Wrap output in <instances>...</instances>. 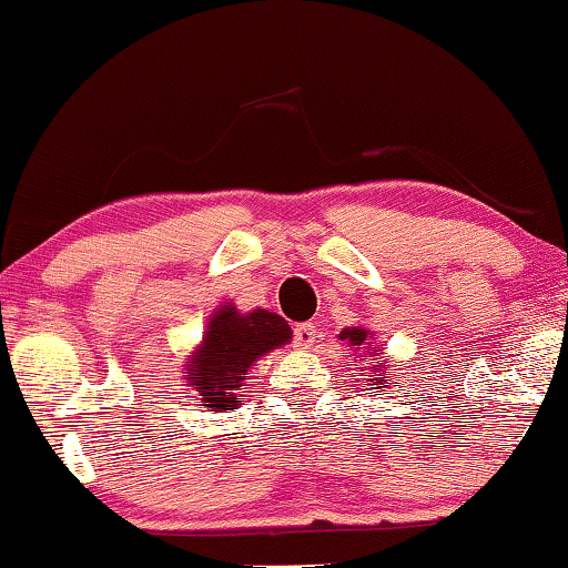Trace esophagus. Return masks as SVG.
<instances>
[{"mask_svg": "<svg viewBox=\"0 0 568 568\" xmlns=\"http://www.w3.org/2000/svg\"><path fill=\"white\" fill-rule=\"evenodd\" d=\"M314 337H317V327H314L312 322H300V325L294 327V343L300 347L314 345Z\"/></svg>", "mask_w": 568, "mask_h": 568, "instance_id": "1", "label": "esophagus"}]
</instances>
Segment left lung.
I'll use <instances>...</instances> for the list:
<instances>
[{"mask_svg": "<svg viewBox=\"0 0 568 568\" xmlns=\"http://www.w3.org/2000/svg\"><path fill=\"white\" fill-rule=\"evenodd\" d=\"M365 337H368V333H365V329L363 327H347V329H343V333H339V339H347V343H351V345H365ZM375 355H381L378 351H375ZM365 357V371H371V373H365V375H368V378H363V386H365V381H371V386H375V388H386V386H383V381L378 378V375H381V368H383V363L378 361V357H375V361H378V363H368L371 361V357L368 355H363ZM383 375H388V373H383ZM373 394H378V390H373Z\"/></svg>", "mask_w": 568, "mask_h": 568, "instance_id": "left-lung-1", "label": "left lung"}]
</instances>
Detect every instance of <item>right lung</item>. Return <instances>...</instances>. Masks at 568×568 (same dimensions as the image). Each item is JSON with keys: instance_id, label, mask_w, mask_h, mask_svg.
Wrapping results in <instances>:
<instances>
[{"instance_id": "1", "label": "right lung", "mask_w": 568, "mask_h": 568, "mask_svg": "<svg viewBox=\"0 0 568 568\" xmlns=\"http://www.w3.org/2000/svg\"><path fill=\"white\" fill-rule=\"evenodd\" d=\"M290 339L292 329L278 314L266 310L239 314L225 304L213 314L203 345L185 365L187 386L200 390V406L231 412L239 406L251 363Z\"/></svg>"}]
</instances>
